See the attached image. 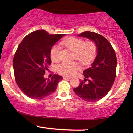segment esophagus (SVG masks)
Returning a JSON list of instances; mask_svg holds the SVG:
<instances>
[{"label":"esophagus","mask_w":133,"mask_h":133,"mask_svg":"<svg viewBox=\"0 0 133 133\" xmlns=\"http://www.w3.org/2000/svg\"><path fill=\"white\" fill-rule=\"evenodd\" d=\"M63 78L64 79H71V77H69V76H64Z\"/></svg>","instance_id":"1"}]
</instances>
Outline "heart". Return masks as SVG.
Returning a JSON list of instances; mask_svg holds the SVG:
<instances>
[{"label":"heart","instance_id":"obj_1","mask_svg":"<svg viewBox=\"0 0 133 133\" xmlns=\"http://www.w3.org/2000/svg\"><path fill=\"white\" fill-rule=\"evenodd\" d=\"M61 44L69 49L74 52L76 59L82 64L89 65L91 63L96 54V45L92 41L84 42L81 39L69 37L62 40ZM59 47L54 45L50 51V57L52 61L56 62L59 61ZM80 69V65L77 62H64L58 65L57 71L60 74L64 76H72Z\"/></svg>","mask_w":133,"mask_h":133}]
</instances>
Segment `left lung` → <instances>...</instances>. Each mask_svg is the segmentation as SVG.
Listing matches in <instances>:
<instances>
[{
    "label": "left lung",
    "instance_id": "1",
    "mask_svg": "<svg viewBox=\"0 0 133 133\" xmlns=\"http://www.w3.org/2000/svg\"><path fill=\"white\" fill-rule=\"evenodd\" d=\"M93 41L97 54L89 68L83 71L85 79L73 89L77 96L88 102L100 100L108 94L116 77L117 59L114 50L105 37L90 31L77 35ZM88 81V83L85 81Z\"/></svg>",
    "mask_w": 133,
    "mask_h": 133
}]
</instances>
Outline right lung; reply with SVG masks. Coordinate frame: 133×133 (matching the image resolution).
<instances>
[{
  "label": "right lung",
  "instance_id": "add662e5",
  "mask_svg": "<svg viewBox=\"0 0 133 133\" xmlns=\"http://www.w3.org/2000/svg\"><path fill=\"white\" fill-rule=\"evenodd\" d=\"M64 36L36 30L25 36L18 46L13 59L15 79L28 97L34 99L45 98L56 91L59 82L63 79L57 74L46 79L44 74L51 63V49Z\"/></svg>",
  "mask_w": 133,
  "mask_h": 133
}]
</instances>
